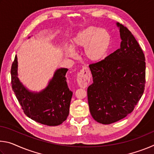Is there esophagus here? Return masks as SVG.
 Returning <instances> with one entry per match:
<instances>
[{"mask_svg": "<svg viewBox=\"0 0 154 154\" xmlns=\"http://www.w3.org/2000/svg\"><path fill=\"white\" fill-rule=\"evenodd\" d=\"M90 77L91 75L88 68H83L77 75L78 84H79V86L82 88H86L90 83Z\"/></svg>", "mask_w": 154, "mask_h": 154, "instance_id": "obj_1", "label": "esophagus"}]
</instances>
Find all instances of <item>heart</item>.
I'll list each match as a JSON object with an SVG mask.
<instances>
[{
  "instance_id": "heart-1",
  "label": "heart",
  "mask_w": 154,
  "mask_h": 154,
  "mask_svg": "<svg viewBox=\"0 0 154 154\" xmlns=\"http://www.w3.org/2000/svg\"><path fill=\"white\" fill-rule=\"evenodd\" d=\"M111 35L103 28L90 26L79 30L71 41V48H67L68 55L75 57L77 49L84 48V56L88 61L98 62L102 60L111 44Z\"/></svg>"
}]
</instances>
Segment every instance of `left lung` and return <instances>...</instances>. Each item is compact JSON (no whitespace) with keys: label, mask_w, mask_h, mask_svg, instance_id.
Returning a JSON list of instances; mask_svg holds the SVG:
<instances>
[{"label":"left lung","mask_w":154,"mask_h":154,"mask_svg":"<svg viewBox=\"0 0 154 154\" xmlns=\"http://www.w3.org/2000/svg\"><path fill=\"white\" fill-rule=\"evenodd\" d=\"M120 48L90 64L93 83L88 88L90 111L96 122L110 124L132 113L144 92L145 58L134 36L116 23Z\"/></svg>","instance_id":"left-lung-1"}]
</instances>
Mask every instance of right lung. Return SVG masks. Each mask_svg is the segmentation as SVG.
Wrapping results in <instances>:
<instances>
[{"instance_id": "right-lung-1", "label": "right lung", "mask_w": 154, "mask_h": 154, "mask_svg": "<svg viewBox=\"0 0 154 154\" xmlns=\"http://www.w3.org/2000/svg\"><path fill=\"white\" fill-rule=\"evenodd\" d=\"M17 63L15 56L11 69V85L24 113L32 120L47 126H55L63 123L69 114L72 96L65 77L69 69L60 68L56 70L46 88L34 92L28 90L18 78Z\"/></svg>"}]
</instances>
